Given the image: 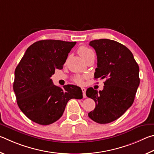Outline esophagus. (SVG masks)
Listing matches in <instances>:
<instances>
[{
	"instance_id": "34e87169",
	"label": "esophagus",
	"mask_w": 154,
	"mask_h": 154,
	"mask_svg": "<svg viewBox=\"0 0 154 154\" xmlns=\"http://www.w3.org/2000/svg\"><path fill=\"white\" fill-rule=\"evenodd\" d=\"M82 91V95H83V97L85 98L86 97V88L84 87L81 88Z\"/></svg>"
}]
</instances>
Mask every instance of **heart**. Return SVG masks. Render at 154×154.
Returning <instances> with one entry per match:
<instances>
[{
  "mask_svg": "<svg viewBox=\"0 0 154 154\" xmlns=\"http://www.w3.org/2000/svg\"><path fill=\"white\" fill-rule=\"evenodd\" d=\"M78 53H79L80 57H81L85 61L88 57H90L92 55H94V52L91 49V48H88L87 47H84V46L80 47L79 48V50H78ZM83 79H84V77L80 76V75H76V76H75L73 80H74V82L75 83H76V84L81 85L82 83Z\"/></svg>",
  "mask_w": 154,
  "mask_h": 154,
  "instance_id": "b5f03b06",
  "label": "heart"
}]
</instances>
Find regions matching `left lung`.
<instances>
[{
	"mask_svg": "<svg viewBox=\"0 0 154 154\" xmlns=\"http://www.w3.org/2000/svg\"><path fill=\"white\" fill-rule=\"evenodd\" d=\"M95 50L97 67L95 79H106L103 89L88 88V97L95 102V108L88 114L95 122L107 124L117 120L133 103L139 85V67L133 53L120 43L109 39L91 41Z\"/></svg>",
	"mask_w": 154,
	"mask_h": 154,
	"instance_id": "obj_1",
	"label": "left lung"
}]
</instances>
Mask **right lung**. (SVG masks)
Returning <instances> with one entry per match:
<instances>
[{
  "mask_svg": "<svg viewBox=\"0 0 154 154\" xmlns=\"http://www.w3.org/2000/svg\"><path fill=\"white\" fill-rule=\"evenodd\" d=\"M76 42L42 40L27 48L15 70L13 82L17 103L29 120L48 125L60 118L71 99L82 98L81 88L53 85L51 75L63 68L68 53Z\"/></svg>",
  "mask_w": 154,
  "mask_h": 154,
  "instance_id": "right-lung-1",
  "label": "right lung"
}]
</instances>
